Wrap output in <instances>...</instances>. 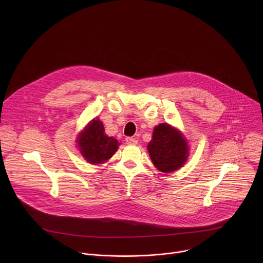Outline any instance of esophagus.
Listing matches in <instances>:
<instances>
[{
    "label": "esophagus",
    "mask_w": 263,
    "mask_h": 263,
    "mask_svg": "<svg viewBox=\"0 0 263 263\" xmlns=\"http://www.w3.org/2000/svg\"><path fill=\"white\" fill-rule=\"evenodd\" d=\"M126 143L129 145H135L137 143V140L133 137H127L126 138Z\"/></svg>",
    "instance_id": "obj_1"
}]
</instances>
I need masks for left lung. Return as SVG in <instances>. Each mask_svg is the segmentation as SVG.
Returning a JSON list of instances; mask_svg holds the SVG:
<instances>
[{"label":"left lung","instance_id":"obj_1","mask_svg":"<svg viewBox=\"0 0 263 263\" xmlns=\"http://www.w3.org/2000/svg\"><path fill=\"white\" fill-rule=\"evenodd\" d=\"M147 151L155 167L162 173H172L182 167L190 156L184 135L166 123L155 127Z\"/></svg>","mask_w":263,"mask_h":263}]
</instances>
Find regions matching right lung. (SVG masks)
I'll return each mask as SVG.
<instances>
[{"mask_svg": "<svg viewBox=\"0 0 263 263\" xmlns=\"http://www.w3.org/2000/svg\"><path fill=\"white\" fill-rule=\"evenodd\" d=\"M77 142L81 155L91 164H101L110 159L121 144L118 139L106 135L103 123L98 118L81 131Z\"/></svg>", "mask_w": 263, "mask_h": 263, "instance_id": "add662e5", "label": "right lung"}]
</instances>
